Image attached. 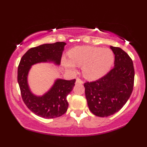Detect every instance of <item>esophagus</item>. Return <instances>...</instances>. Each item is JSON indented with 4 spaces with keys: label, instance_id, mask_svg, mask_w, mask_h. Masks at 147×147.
Listing matches in <instances>:
<instances>
[{
    "label": "esophagus",
    "instance_id": "esophagus-1",
    "mask_svg": "<svg viewBox=\"0 0 147 147\" xmlns=\"http://www.w3.org/2000/svg\"><path fill=\"white\" fill-rule=\"evenodd\" d=\"M76 84H83V83H84V82H83V81L82 80H81V79H79V78H77V79H76Z\"/></svg>",
    "mask_w": 147,
    "mask_h": 147
}]
</instances>
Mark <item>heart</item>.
Instances as JSON below:
<instances>
[{
    "label": "heart",
    "mask_w": 147,
    "mask_h": 147,
    "mask_svg": "<svg viewBox=\"0 0 147 147\" xmlns=\"http://www.w3.org/2000/svg\"><path fill=\"white\" fill-rule=\"evenodd\" d=\"M68 57L61 59L63 66L72 72L75 71L76 66H82L83 75L91 81L105 76L114 61V54L111 49L91 46L73 48L68 52Z\"/></svg>",
    "instance_id": "heart-1"
}]
</instances>
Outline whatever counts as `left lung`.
Returning <instances> with one entry per match:
<instances>
[{"instance_id": "1", "label": "left lung", "mask_w": 147, "mask_h": 147, "mask_svg": "<svg viewBox=\"0 0 147 147\" xmlns=\"http://www.w3.org/2000/svg\"><path fill=\"white\" fill-rule=\"evenodd\" d=\"M110 49L115 55L114 68L98 80L84 84L88 107L93 114L100 117L118 112L133 91V61L120 48L110 46Z\"/></svg>"}]
</instances>
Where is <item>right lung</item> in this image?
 Returning a JSON list of instances; mask_svg holds the SVG:
<instances>
[{
  "instance_id": "obj_1",
  "label": "right lung",
  "mask_w": 147,
  "mask_h": 147,
  "mask_svg": "<svg viewBox=\"0 0 147 147\" xmlns=\"http://www.w3.org/2000/svg\"><path fill=\"white\" fill-rule=\"evenodd\" d=\"M66 45L65 42H57L31 48L22 57L18 68V82L23 101L31 112L42 118H57L66 112L68 107L67 96L72 90L75 79L57 78L49 90L42 95H37L29 87L30 70L33 65L40 63L59 66Z\"/></svg>"
}]
</instances>
